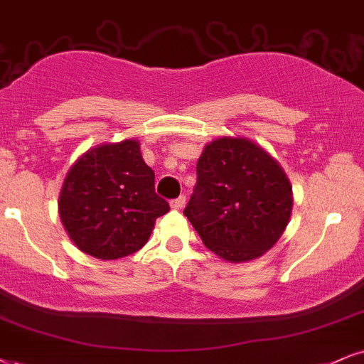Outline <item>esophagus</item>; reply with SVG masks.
Returning <instances> with one entry per match:
<instances>
[{
    "label": "esophagus",
    "mask_w": 364,
    "mask_h": 364,
    "mask_svg": "<svg viewBox=\"0 0 364 364\" xmlns=\"http://www.w3.org/2000/svg\"><path fill=\"white\" fill-rule=\"evenodd\" d=\"M183 204H186V196H181L177 197V199L170 200V208L172 209H182Z\"/></svg>",
    "instance_id": "34e87169"
}]
</instances>
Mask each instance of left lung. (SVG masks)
I'll return each mask as SVG.
<instances>
[{
  "label": "left lung",
  "mask_w": 364,
  "mask_h": 364,
  "mask_svg": "<svg viewBox=\"0 0 364 364\" xmlns=\"http://www.w3.org/2000/svg\"><path fill=\"white\" fill-rule=\"evenodd\" d=\"M284 168L248 138L205 145L197 183L183 209L205 248L231 263L262 257L280 240L291 213Z\"/></svg>",
  "instance_id": "obj_1"
}]
</instances>
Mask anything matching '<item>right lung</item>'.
<instances>
[{"label":"right lung","instance_id":"1","mask_svg":"<svg viewBox=\"0 0 364 364\" xmlns=\"http://www.w3.org/2000/svg\"><path fill=\"white\" fill-rule=\"evenodd\" d=\"M170 210L155 192V173L140 143H106L86 151L67 173L58 213L80 251L100 259L133 255L146 243L156 218Z\"/></svg>","mask_w":364,"mask_h":364}]
</instances>
